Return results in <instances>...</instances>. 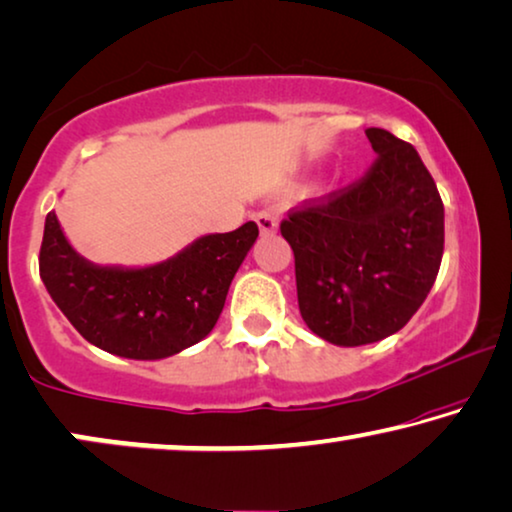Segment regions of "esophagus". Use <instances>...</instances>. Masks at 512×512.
I'll return each mask as SVG.
<instances>
[{"label":"esophagus","mask_w":512,"mask_h":512,"mask_svg":"<svg viewBox=\"0 0 512 512\" xmlns=\"http://www.w3.org/2000/svg\"><path fill=\"white\" fill-rule=\"evenodd\" d=\"M256 224H258V231L261 235H270L279 228V212L274 210V207H265L256 214Z\"/></svg>","instance_id":"1"}]
</instances>
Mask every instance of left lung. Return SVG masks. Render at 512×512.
<instances>
[{
  "instance_id": "1",
  "label": "left lung",
  "mask_w": 512,
  "mask_h": 512,
  "mask_svg": "<svg viewBox=\"0 0 512 512\" xmlns=\"http://www.w3.org/2000/svg\"><path fill=\"white\" fill-rule=\"evenodd\" d=\"M376 164L358 184L288 214L300 314L335 346L395 335L432 291L443 256V203L416 147L367 129Z\"/></svg>"
}]
</instances>
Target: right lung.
<instances>
[{
    "mask_svg": "<svg viewBox=\"0 0 512 512\" xmlns=\"http://www.w3.org/2000/svg\"><path fill=\"white\" fill-rule=\"evenodd\" d=\"M256 238L258 226L247 221L238 231L201 235L145 268L99 265L71 247L50 212L39 270L50 298L87 342L120 358L161 360L210 335Z\"/></svg>",
    "mask_w": 512,
    "mask_h": 512,
    "instance_id": "right-lung-1",
    "label": "right lung"
}]
</instances>
